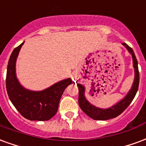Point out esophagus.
<instances>
[{
	"label": "esophagus",
	"mask_w": 146,
	"mask_h": 146,
	"mask_svg": "<svg viewBox=\"0 0 146 146\" xmlns=\"http://www.w3.org/2000/svg\"><path fill=\"white\" fill-rule=\"evenodd\" d=\"M72 78H73V80H76V76H75V74H73V76H72Z\"/></svg>",
	"instance_id": "1"
}]
</instances>
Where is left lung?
I'll return each instance as SVG.
<instances>
[{"label":"left lung","instance_id":"1","mask_svg":"<svg viewBox=\"0 0 146 146\" xmlns=\"http://www.w3.org/2000/svg\"><path fill=\"white\" fill-rule=\"evenodd\" d=\"M123 45L127 49V51L132 55L133 66L135 69V80H134V83L132 84L131 90L121 101H119L116 105L108 109H100V108L96 107L91 104L86 99L84 96V92H85L84 87L81 85L80 84H77V87L79 88L78 102H79L80 107L88 116H90L92 119H97V120H106V119H112V118H115L116 116H118L127 108L129 105L131 104V102L134 99L136 93L138 92V85H139V71H138V61L135 57V54L132 48H130L125 43H123Z\"/></svg>","mask_w":146,"mask_h":146}]
</instances>
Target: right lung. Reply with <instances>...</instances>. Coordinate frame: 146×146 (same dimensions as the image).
I'll use <instances>...</instances> for the list:
<instances>
[{
	"mask_svg": "<svg viewBox=\"0 0 146 146\" xmlns=\"http://www.w3.org/2000/svg\"><path fill=\"white\" fill-rule=\"evenodd\" d=\"M24 42L12 51L7 68L6 89L9 99L16 110L30 120H49L56 114L62 93L72 84L70 78L54 84L40 92H33L21 85L15 73V62Z\"/></svg>",
	"mask_w": 146,
	"mask_h": 146,
	"instance_id": "1",
	"label": "right lung"
}]
</instances>
